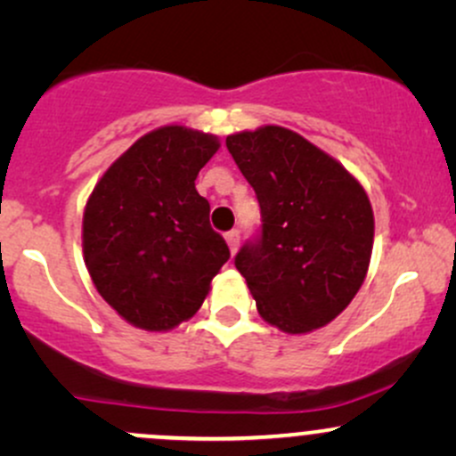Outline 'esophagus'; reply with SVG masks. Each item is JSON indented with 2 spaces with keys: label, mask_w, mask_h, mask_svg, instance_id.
Masks as SVG:
<instances>
[{
  "label": "esophagus",
  "mask_w": 456,
  "mask_h": 456,
  "mask_svg": "<svg viewBox=\"0 0 456 456\" xmlns=\"http://www.w3.org/2000/svg\"><path fill=\"white\" fill-rule=\"evenodd\" d=\"M224 240H227L229 250L235 253V250H238V244H240V229H232V232L224 233Z\"/></svg>",
  "instance_id": "34e87169"
}]
</instances>
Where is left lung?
I'll list each match as a JSON object with an SVG mask.
<instances>
[{
    "label": "left lung",
    "mask_w": 456,
    "mask_h": 456,
    "mask_svg": "<svg viewBox=\"0 0 456 456\" xmlns=\"http://www.w3.org/2000/svg\"><path fill=\"white\" fill-rule=\"evenodd\" d=\"M253 186L261 229L235 255L259 315L302 334L332 322L358 294L373 250V210L347 169L281 126L229 134Z\"/></svg>",
    "instance_id": "8db88e82"
}]
</instances>
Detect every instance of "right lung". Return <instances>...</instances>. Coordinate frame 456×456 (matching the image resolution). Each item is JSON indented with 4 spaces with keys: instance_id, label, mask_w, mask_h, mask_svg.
<instances>
[{
    "instance_id": "add662e5",
    "label": "right lung",
    "mask_w": 456,
    "mask_h": 456,
    "mask_svg": "<svg viewBox=\"0 0 456 456\" xmlns=\"http://www.w3.org/2000/svg\"><path fill=\"white\" fill-rule=\"evenodd\" d=\"M216 137L165 126L101 177L83 214V255L98 294L133 326L160 332L199 311L229 246L195 188Z\"/></svg>"
}]
</instances>
